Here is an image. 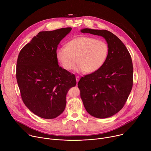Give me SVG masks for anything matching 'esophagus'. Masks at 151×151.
<instances>
[{"label":"esophagus","instance_id":"1","mask_svg":"<svg viewBox=\"0 0 151 151\" xmlns=\"http://www.w3.org/2000/svg\"><path fill=\"white\" fill-rule=\"evenodd\" d=\"M79 79H80V77H79V76H76V82H77V83L78 82V81H79Z\"/></svg>","mask_w":151,"mask_h":151}]
</instances>
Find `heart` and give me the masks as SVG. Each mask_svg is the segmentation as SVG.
Returning <instances> with one entry per match:
<instances>
[{
	"mask_svg": "<svg viewBox=\"0 0 151 151\" xmlns=\"http://www.w3.org/2000/svg\"><path fill=\"white\" fill-rule=\"evenodd\" d=\"M109 52V47L102 40L88 36L75 37L70 40L66 47H59L55 55L60 65L69 71L75 66L76 58L79 63L76 72L93 73L104 64Z\"/></svg>",
	"mask_w": 151,
	"mask_h": 151,
	"instance_id": "b5f03b06",
	"label": "heart"
}]
</instances>
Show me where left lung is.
<instances>
[{"label": "left lung", "mask_w": 151, "mask_h": 151, "mask_svg": "<svg viewBox=\"0 0 151 151\" xmlns=\"http://www.w3.org/2000/svg\"><path fill=\"white\" fill-rule=\"evenodd\" d=\"M81 32L103 37L109 47L103 66L82 77L78 82L81 98L86 111L91 116L111 117L122 109L133 87L131 55L122 41L109 31L87 28Z\"/></svg>", "instance_id": "8db88e82"}]
</instances>
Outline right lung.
<instances>
[{"mask_svg":"<svg viewBox=\"0 0 151 151\" xmlns=\"http://www.w3.org/2000/svg\"><path fill=\"white\" fill-rule=\"evenodd\" d=\"M71 27L40 32L20 51L16 78L28 109L44 119H53L66 107V94L76 85L74 74L59 66L55 52Z\"/></svg>","mask_w":151,"mask_h":151,"instance_id":"add662e5","label":"right lung"}]
</instances>
